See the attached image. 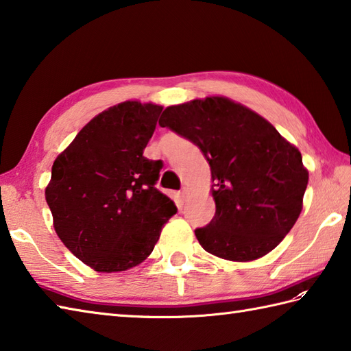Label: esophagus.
<instances>
[{
	"label": "esophagus",
	"instance_id": "1",
	"mask_svg": "<svg viewBox=\"0 0 351 351\" xmlns=\"http://www.w3.org/2000/svg\"><path fill=\"white\" fill-rule=\"evenodd\" d=\"M189 195H190V191H189V189L187 187H184L181 191H180V196H181V199L182 200H185L189 197Z\"/></svg>",
	"mask_w": 351,
	"mask_h": 351
}]
</instances>
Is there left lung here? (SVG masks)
<instances>
[{
	"label": "left lung",
	"mask_w": 351,
	"mask_h": 351,
	"mask_svg": "<svg viewBox=\"0 0 351 351\" xmlns=\"http://www.w3.org/2000/svg\"><path fill=\"white\" fill-rule=\"evenodd\" d=\"M158 123L199 146L211 167L215 215L195 230L200 245L238 263L271 252L303 208L309 173L299 149L263 116L223 96L167 107Z\"/></svg>",
	"instance_id": "obj_1"
}]
</instances>
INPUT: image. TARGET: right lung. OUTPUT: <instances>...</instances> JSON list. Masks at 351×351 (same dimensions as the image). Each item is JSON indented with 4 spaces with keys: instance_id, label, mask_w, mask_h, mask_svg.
Returning <instances> with one entry per match:
<instances>
[{
    "instance_id": "obj_1",
    "label": "right lung",
    "mask_w": 351,
    "mask_h": 351,
    "mask_svg": "<svg viewBox=\"0 0 351 351\" xmlns=\"http://www.w3.org/2000/svg\"><path fill=\"white\" fill-rule=\"evenodd\" d=\"M162 107L125 101L95 116L52 164L45 197L58 238L95 271L151 255L176 205L155 189L161 161L143 156Z\"/></svg>"
}]
</instances>
